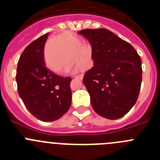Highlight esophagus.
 Returning a JSON list of instances; mask_svg holds the SVG:
<instances>
[{
    "label": "esophagus",
    "instance_id": "obj_1",
    "mask_svg": "<svg viewBox=\"0 0 160 160\" xmlns=\"http://www.w3.org/2000/svg\"><path fill=\"white\" fill-rule=\"evenodd\" d=\"M75 78H78V79H79V80H82V78H83V74H79V75H77V76H75Z\"/></svg>",
    "mask_w": 160,
    "mask_h": 160
}]
</instances>
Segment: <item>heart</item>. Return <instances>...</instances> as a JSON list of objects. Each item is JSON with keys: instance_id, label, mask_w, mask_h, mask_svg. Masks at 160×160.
I'll use <instances>...</instances> for the list:
<instances>
[{"instance_id": "obj_1", "label": "heart", "mask_w": 160, "mask_h": 160, "mask_svg": "<svg viewBox=\"0 0 160 160\" xmlns=\"http://www.w3.org/2000/svg\"><path fill=\"white\" fill-rule=\"evenodd\" d=\"M80 38L70 32L62 34L50 39L45 49V60L49 69L61 73L71 66L74 59L78 62L74 70L83 71L88 68L91 58V50L82 45Z\"/></svg>"}]
</instances>
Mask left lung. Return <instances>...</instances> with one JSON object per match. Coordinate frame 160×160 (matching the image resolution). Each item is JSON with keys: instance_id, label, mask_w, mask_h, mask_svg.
Instances as JSON below:
<instances>
[{"instance_id": "obj_1", "label": "left lung", "mask_w": 160, "mask_h": 160, "mask_svg": "<svg viewBox=\"0 0 160 160\" xmlns=\"http://www.w3.org/2000/svg\"><path fill=\"white\" fill-rule=\"evenodd\" d=\"M91 45L94 66L83 83L93 109L108 119L122 118L138 99L142 82V62L131 44L107 29L78 32Z\"/></svg>"}]
</instances>
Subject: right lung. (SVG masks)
Segmentation results:
<instances>
[{
	"mask_svg": "<svg viewBox=\"0 0 160 160\" xmlns=\"http://www.w3.org/2000/svg\"><path fill=\"white\" fill-rule=\"evenodd\" d=\"M49 32L31 42L18 61L16 82L20 98L38 119L52 122L63 116L71 105V78L55 74L46 66L44 47Z\"/></svg>",
	"mask_w": 160,
	"mask_h": 160,
	"instance_id": "obj_1",
	"label": "right lung"
}]
</instances>
